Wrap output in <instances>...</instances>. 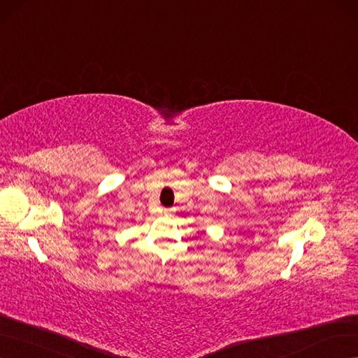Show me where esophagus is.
Instances as JSON below:
<instances>
[{
	"label": "esophagus",
	"instance_id": "esophagus-1",
	"mask_svg": "<svg viewBox=\"0 0 358 358\" xmlns=\"http://www.w3.org/2000/svg\"><path fill=\"white\" fill-rule=\"evenodd\" d=\"M170 214V210H164V216H169Z\"/></svg>",
	"mask_w": 358,
	"mask_h": 358
}]
</instances>
